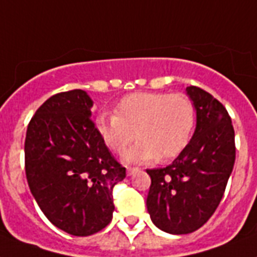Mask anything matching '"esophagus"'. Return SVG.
<instances>
[{
  "label": "esophagus",
  "instance_id": "1",
  "mask_svg": "<svg viewBox=\"0 0 257 257\" xmlns=\"http://www.w3.org/2000/svg\"><path fill=\"white\" fill-rule=\"evenodd\" d=\"M138 170V168H127V176H131L133 173H135Z\"/></svg>",
  "mask_w": 257,
  "mask_h": 257
}]
</instances>
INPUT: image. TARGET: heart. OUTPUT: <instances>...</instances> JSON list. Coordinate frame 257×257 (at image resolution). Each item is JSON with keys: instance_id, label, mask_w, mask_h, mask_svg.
<instances>
[{"instance_id": "obj_1", "label": "heart", "mask_w": 257, "mask_h": 257, "mask_svg": "<svg viewBox=\"0 0 257 257\" xmlns=\"http://www.w3.org/2000/svg\"><path fill=\"white\" fill-rule=\"evenodd\" d=\"M95 127L101 141L126 162L169 161L180 156L192 139L196 127V107L185 93L135 92L122 97L115 114L100 112Z\"/></svg>"}]
</instances>
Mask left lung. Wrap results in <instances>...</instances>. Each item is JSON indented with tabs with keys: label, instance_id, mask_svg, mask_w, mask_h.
Masks as SVG:
<instances>
[{
	"label": "left lung",
	"instance_id": "obj_1",
	"mask_svg": "<svg viewBox=\"0 0 257 257\" xmlns=\"http://www.w3.org/2000/svg\"><path fill=\"white\" fill-rule=\"evenodd\" d=\"M186 92L196 107L193 138L172 165L147 170V212L160 229L172 234L192 233L212 217L236 158L234 130L225 107L196 85Z\"/></svg>",
	"mask_w": 257,
	"mask_h": 257
}]
</instances>
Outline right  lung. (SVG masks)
Segmentation results:
<instances>
[{"instance_id":"obj_1","label":"right lung","mask_w":257,"mask_h":257,"mask_svg":"<svg viewBox=\"0 0 257 257\" xmlns=\"http://www.w3.org/2000/svg\"><path fill=\"white\" fill-rule=\"evenodd\" d=\"M83 89L56 93L32 116L25 173L40 209L59 229L89 236L112 220V189L126 177L91 120Z\"/></svg>"}]
</instances>
